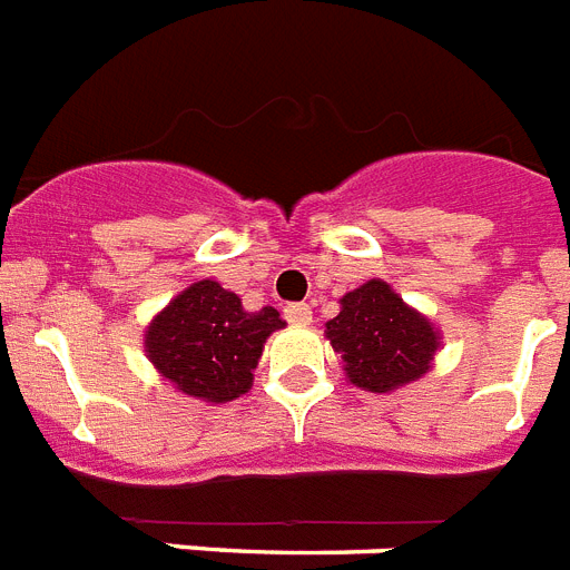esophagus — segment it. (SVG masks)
I'll use <instances>...</instances> for the list:
<instances>
[{
    "mask_svg": "<svg viewBox=\"0 0 570 570\" xmlns=\"http://www.w3.org/2000/svg\"><path fill=\"white\" fill-rule=\"evenodd\" d=\"M282 314H285V320L288 323H294V326H308L312 323V308L305 303H291L282 308Z\"/></svg>",
    "mask_w": 570,
    "mask_h": 570,
    "instance_id": "esophagus-1",
    "label": "esophagus"
}]
</instances>
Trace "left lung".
Masks as SVG:
<instances>
[{"instance_id": "obj_1", "label": "left lung", "mask_w": 570, "mask_h": 570, "mask_svg": "<svg viewBox=\"0 0 570 570\" xmlns=\"http://www.w3.org/2000/svg\"><path fill=\"white\" fill-rule=\"evenodd\" d=\"M332 350L350 384L393 393L420 381L443 346L440 328L407 305L384 279H370L341 296V314L326 323Z\"/></svg>"}]
</instances>
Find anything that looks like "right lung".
Returning <instances> with one entry per match:
<instances>
[{
    "label": "right lung",
    "mask_w": 570,
    "mask_h": 570,
    "mask_svg": "<svg viewBox=\"0 0 570 570\" xmlns=\"http://www.w3.org/2000/svg\"><path fill=\"white\" fill-rule=\"evenodd\" d=\"M285 326L276 308L247 312L242 296L200 279L180 291L145 328V355L177 393L224 404L253 387L267 337Z\"/></svg>",
    "instance_id": "1"
}]
</instances>
